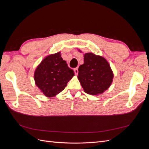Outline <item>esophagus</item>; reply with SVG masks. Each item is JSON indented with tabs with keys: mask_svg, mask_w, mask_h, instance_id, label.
Masks as SVG:
<instances>
[{
	"mask_svg": "<svg viewBox=\"0 0 149 149\" xmlns=\"http://www.w3.org/2000/svg\"><path fill=\"white\" fill-rule=\"evenodd\" d=\"M74 71L75 74L77 75L78 74V68H74Z\"/></svg>",
	"mask_w": 149,
	"mask_h": 149,
	"instance_id": "obj_1",
	"label": "esophagus"
}]
</instances>
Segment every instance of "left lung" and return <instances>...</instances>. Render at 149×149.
Here are the masks:
<instances>
[{
  "mask_svg": "<svg viewBox=\"0 0 149 149\" xmlns=\"http://www.w3.org/2000/svg\"><path fill=\"white\" fill-rule=\"evenodd\" d=\"M113 78V71L104 58L93 53L84 54V63L79 67L78 78L86 93L93 96L103 93L110 87Z\"/></svg>",
  "mask_w": 149,
  "mask_h": 149,
  "instance_id": "1",
  "label": "left lung"
}]
</instances>
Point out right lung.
<instances>
[{"instance_id":"1","label":"right lung","mask_w":149,"mask_h":149,"mask_svg":"<svg viewBox=\"0 0 149 149\" xmlns=\"http://www.w3.org/2000/svg\"><path fill=\"white\" fill-rule=\"evenodd\" d=\"M74 75L73 70L63 60L61 52H58L43 59L35 70L34 80L45 96L53 97L65 89Z\"/></svg>"}]
</instances>
